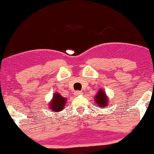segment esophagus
Masks as SVG:
<instances>
[{"mask_svg":"<svg viewBox=\"0 0 154 154\" xmlns=\"http://www.w3.org/2000/svg\"><path fill=\"white\" fill-rule=\"evenodd\" d=\"M74 94H75V96H78V95H81V94H82V92L80 91H76L74 93Z\"/></svg>","mask_w":154,"mask_h":154,"instance_id":"esophagus-1","label":"esophagus"}]
</instances>
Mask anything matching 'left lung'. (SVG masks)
Wrapping results in <instances>:
<instances>
[{"instance_id":"8db88e82","label":"left lung","mask_w":154,"mask_h":154,"mask_svg":"<svg viewBox=\"0 0 154 154\" xmlns=\"http://www.w3.org/2000/svg\"><path fill=\"white\" fill-rule=\"evenodd\" d=\"M95 100H96V104H98L99 107L106 106V104L108 103V99L105 92L102 90L98 91V94L96 95V97H95Z\"/></svg>"}]
</instances>
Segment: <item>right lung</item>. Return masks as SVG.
Returning a JSON list of instances; mask_svg holds the SVG:
<instances>
[{"label": "right lung", "mask_w": 154, "mask_h": 154, "mask_svg": "<svg viewBox=\"0 0 154 154\" xmlns=\"http://www.w3.org/2000/svg\"><path fill=\"white\" fill-rule=\"evenodd\" d=\"M66 101V98L62 97L59 94H58V93L54 94L52 101L49 104L50 109L54 111H62L63 109V106H65Z\"/></svg>", "instance_id": "1"}]
</instances>
